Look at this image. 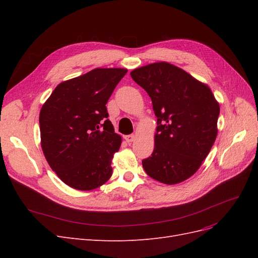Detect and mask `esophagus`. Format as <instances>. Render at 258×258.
Segmentation results:
<instances>
[{"mask_svg": "<svg viewBox=\"0 0 258 258\" xmlns=\"http://www.w3.org/2000/svg\"><path fill=\"white\" fill-rule=\"evenodd\" d=\"M135 139H136V136H135V135H128V136L124 137V140H126V141H127L128 143L134 142Z\"/></svg>", "mask_w": 258, "mask_h": 258, "instance_id": "1", "label": "esophagus"}]
</instances>
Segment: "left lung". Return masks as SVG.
<instances>
[{"label": "left lung", "mask_w": 258, "mask_h": 258, "mask_svg": "<svg viewBox=\"0 0 258 258\" xmlns=\"http://www.w3.org/2000/svg\"><path fill=\"white\" fill-rule=\"evenodd\" d=\"M130 75L151 97L157 117L154 152L142 160L145 172L168 185L181 183L196 173L212 148L220 105L206 84L168 62Z\"/></svg>", "instance_id": "8db88e82"}]
</instances>
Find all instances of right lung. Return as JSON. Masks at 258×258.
I'll list each match as a JSON object with an SVG mask.
<instances>
[{"label": "right lung", "mask_w": 258, "mask_h": 258, "mask_svg": "<svg viewBox=\"0 0 258 258\" xmlns=\"http://www.w3.org/2000/svg\"><path fill=\"white\" fill-rule=\"evenodd\" d=\"M126 69H95L59 84L40 113L45 158L62 182L79 190L103 185L121 138L105 104Z\"/></svg>", "instance_id": "1"}]
</instances>
